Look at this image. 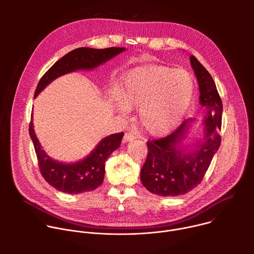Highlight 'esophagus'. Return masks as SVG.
<instances>
[{
    "instance_id": "obj_1",
    "label": "esophagus",
    "mask_w": 254,
    "mask_h": 254,
    "mask_svg": "<svg viewBox=\"0 0 254 254\" xmlns=\"http://www.w3.org/2000/svg\"><path fill=\"white\" fill-rule=\"evenodd\" d=\"M134 138H135V134H134V133H132V132H130V131L125 133V136H124V140H125V141H131V140H133Z\"/></svg>"
}]
</instances>
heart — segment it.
Segmentation results:
<instances>
[{"label":"heart","instance_id":"1","mask_svg":"<svg viewBox=\"0 0 254 254\" xmlns=\"http://www.w3.org/2000/svg\"><path fill=\"white\" fill-rule=\"evenodd\" d=\"M195 92L192 75L185 69L148 65L129 71L120 90L118 110L139 108V121L155 135L174 129L187 114Z\"/></svg>","mask_w":254,"mask_h":254}]
</instances>
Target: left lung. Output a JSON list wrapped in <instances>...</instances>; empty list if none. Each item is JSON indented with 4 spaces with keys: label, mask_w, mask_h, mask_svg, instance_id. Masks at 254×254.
I'll list each match as a JSON object with an SVG mask.
<instances>
[{
    "label": "left lung",
    "mask_w": 254,
    "mask_h": 254,
    "mask_svg": "<svg viewBox=\"0 0 254 254\" xmlns=\"http://www.w3.org/2000/svg\"><path fill=\"white\" fill-rule=\"evenodd\" d=\"M200 89V103L207 108L203 141L197 149L185 153L177 149L187 129L184 121L169 135L148 140V156L140 170V181L150 192L164 196L184 195L203 180L214 154L220 147L222 101L207 69L193 55L190 57ZM199 143V142H198Z\"/></svg>",
    "instance_id": "obj_1"
}]
</instances>
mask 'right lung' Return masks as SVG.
Returning <instances> with one entry per match:
<instances>
[{
  "label": "right lung",
  "instance_id": "obj_1",
  "mask_svg": "<svg viewBox=\"0 0 254 254\" xmlns=\"http://www.w3.org/2000/svg\"><path fill=\"white\" fill-rule=\"evenodd\" d=\"M125 50L126 48L123 47L105 49L80 47L70 51L47 70L39 80L34 96H37L55 78L78 69H92ZM29 133L37 156L41 175L49 185L67 194L89 192L101 185L104 178L105 161L121 146L124 136V132L108 135L84 160L73 164H63L52 160L41 149V144L34 132L32 117L29 125Z\"/></svg>",
  "mask_w": 254,
  "mask_h": 254
}]
</instances>
